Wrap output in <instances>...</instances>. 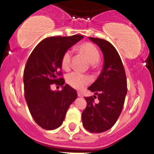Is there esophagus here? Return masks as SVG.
Masks as SVG:
<instances>
[{
	"label": "esophagus",
	"mask_w": 154,
	"mask_h": 154,
	"mask_svg": "<svg viewBox=\"0 0 154 154\" xmlns=\"http://www.w3.org/2000/svg\"><path fill=\"white\" fill-rule=\"evenodd\" d=\"M77 95H78V97H83V93L80 92V91H78V92H77Z\"/></svg>",
	"instance_id": "esophagus-1"
}]
</instances>
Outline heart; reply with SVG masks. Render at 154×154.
Here are the masks:
<instances>
[{"instance_id": "obj_1", "label": "heart", "mask_w": 154, "mask_h": 154, "mask_svg": "<svg viewBox=\"0 0 154 154\" xmlns=\"http://www.w3.org/2000/svg\"><path fill=\"white\" fill-rule=\"evenodd\" d=\"M78 49L82 54H84L91 64H96L100 60V53L98 50L91 43H83L79 46ZM71 52L70 51H66L61 59L62 68L65 70H68L71 66ZM90 80H91L88 77L77 72L71 73L66 77L68 84L77 90L83 89L89 83Z\"/></svg>"}]
</instances>
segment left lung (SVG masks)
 Returning a JSON list of instances; mask_svg holds the SVG:
<instances>
[{"label":"left lung","instance_id":"left-lung-1","mask_svg":"<svg viewBox=\"0 0 154 154\" xmlns=\"http://www.w3.org/2000/svg\"><path fill=\"white\" fill-rule=\"evenodd\" d=\"M103 55V67L97 80L88 88L94 95L85 97L87 106L82 112L83 125L91 133H103L116 124L123 109L127 92V78L119 53L109 42L88 37ZM97 97L99 102L94 103Z\"/></svg>","mask_w":154,"mask_h":154}]
</instances>
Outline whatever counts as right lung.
Masks as SVG:
<instances>
[{
	"instance_id": "add662e5",
	"label": "right lung",
	"mask_w": 154,
	"mask_h": 154,
	"mask_svg": "<svg viewBox=\"0 0 154 154\" xmlns=\"http://www.w3.org/2000/svg\"><path fill=\"white\" fill-rule=\"evenodd\" d=\"M83 38L81 35L55 36L38 43L27 60L24 71V97L29 112L38 126L48 130L62 125L70 105L76 100L74 88L65 84L62 73L63 54ZM63 85L62 91H53L50 85Z\"/></svg>"
}]
</instances>
